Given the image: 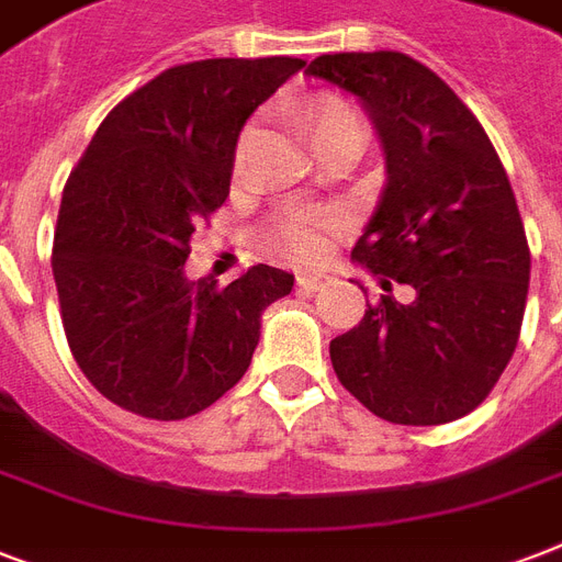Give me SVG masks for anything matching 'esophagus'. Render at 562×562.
Here are the masks:
<instances>
[{"label": "esophagus", "instance_id": "obj_1", "mask_svg": "<svg viewBox=\"0 0 562 562\" xmlns=\"http://www.w3.org/2000/svg\"><path fill=\"white\" fill-rule=\"evenodd\" d=\"M324 282H326L324 273H300L297 289L303 291V294H312V291L324 289Z\"/></svg>", "mask_w": 562, "mask_h": 562}]
</instances>
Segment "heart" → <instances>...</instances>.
<instances>
[{"instance_id":"obj_1","label":"heart","mask_w":562,"mask_h":562,"mask_svg":"<svg viewBox=\"0 0 562 562\" xmlns=\"http://www.w3.org/2000/svg\"><path fill=\"white\" fill-rule=\"evenodd\" d=\"M308 134H312V143H329V139H344V136H352V139H361L364 143V127H361L359 113L352 108H347L344 101L324 99L317 101L312 113H308ZM250 134L241 139V148H238V162L245 160V148ZM338 218L329 215V212L308 210V206H291L273 221L271 238L277 250L282 256H289L294 262H312L317 256L324 254L326 236L333 233Z\"/></svg>"}]
</instances>
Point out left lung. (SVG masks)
Returning <instances> with one entry per match:
<instances>
[{"mask_svg": "<svg viewBox=\"0 0 562 562\" xmlns=\"http://www.w3.org/2000/svg\"><path fill=\"white\" fill-rule=\"evenodd\" d=\"M306 72L352 92L373 119L387 178L352 259L384 291H411L368 303L329 344L335 373L387 423L467 417L514 356L531 280L505 166L472 110L414 57L341 52Z\"/></svg>", "mask_w": 562, "mask_h": 562, "instance_id": "1", "label": "left lung"}]
</instances>
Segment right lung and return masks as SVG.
Instances as JSON below:
<instances>
[{
	"label": "right lung",
	"mask_w": 562,
	"mask_h": 562,
	"mask_svg": "<svg viewBox=\"0 0 562 562\" xmlns=\"http://www.w3.org/2000/svg\"><path fill=\"white\" fill-rule=\"evenodd\" d=\"M306 60L171 66L119 101L69 175L52 271L60 321L92 387L148 419H187L245 375L262 312L294 285L254 265L189 282L194 224L229 194L241 127Z\"/></svg>",
	"instance_id": "right-lung-1"
}]
</instances>
